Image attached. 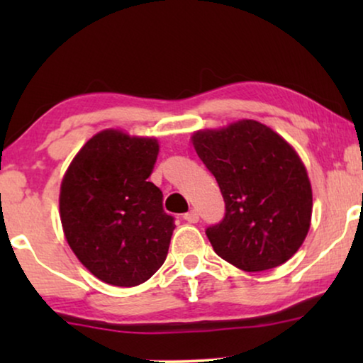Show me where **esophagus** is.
Instances as JSON below:
<instances>
[{
    "label": "esophagus",
    "instance_id": "esophagus-1",
    "mask_svg": "<svg viewBox=\"0 0 363 363\" xmlns=\"http://www.w3.org/2000/svg\"><path fill=\"white\" fill-rule=\"evenodd\" d=\"M183 220L188 221V223H198V220H200V213H198L196 210H190L188 213H185V215H183Z\"/></svg>",
    "mask_w": 363,
    "mask_h": 363
}]
</instances>
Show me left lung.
Here are the masks:
<instances>
[{
	"label": "left lung",
	"instance_id": "obj_1",
	"mask_svg": "<svg viewBox=\"0 0 363 363\" xmlns=\"http://www.w3.org/2000/svg\"><path fill=\"white\" fill-rule=\"evenodd\" d=\"M191 143L225 198V218L206 230L216 255L247 272L289 261L312 220L311 180L296 148L251 118L193 132Z\"/></svg>",
	"mask_w": 363,
	"mask_h": 363
}]
</instances>
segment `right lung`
Returning a JSON list of instances; mask_svg holds the SVG:
<instances>
[{"instance_id": "1", "label": "right lung", "mask_w": 363, "mask_h": 363, "mask_svg": "<svg viewBox=\"0 0 363 363\" xmlns=\"http://www.w3.org/2000/svg\"><path fill=\"white\" fill-rule=\"evenodd\" d=\"M158 150L155 137L106 128L84 143L62 177L59 216L67 245L111 286L142 284L165 262L175 225L162 191L147 180Z\"/></svg>"}]
</instances>
